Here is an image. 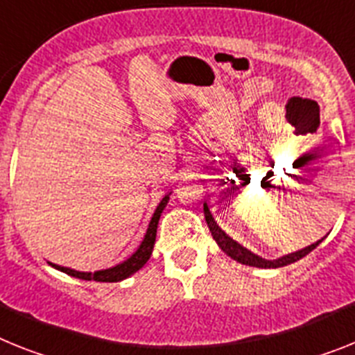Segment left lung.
I'll return each instance as SVG.
<instances>
[{
  "mask_svg": "<svg viewBox=\"0 0 355 355\" xmlns=\"http://www.w3.org/2000/svg\"><path fill=\"white\" fill-rule=\"evenodd\" d=\"M204 214H205V222H207V227H209L211 234H213L214 238V242L218 243L220 249H222L227 256H231L233 260L240 261V263L243 265H251V267H261V269H278V267H285V265L302 260L303 256H306L311 251H314L315 247L321 243V240H323V238H321L320 242L312 243V245L305 247V249H302V251H296V252H291V254L287 256H282V258H278V260H265V258L254 254V252H251L249 249H245L243 245L234 242L233 238L223 233L222 229L218 227V223L214 222L213 214H211L207 204H204Z\"/></svg>",
  "mask_w": 355,
  "mask_h": 355,
  "instance_id": "left-lung-1",
  "label": "left lung"
}]
</instances>
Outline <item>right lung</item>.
Listing matches in <instances>:
<instances>
[{
    "label": "right lung",
    "instance_id": "1",
    "mask_svg": "<svg viewBox=\"0 0 355 355\" xmlns=\"http://www.w3.org/2000/svg\"><path fill=\"white\" fill-rule=\"evenodd\" d=\"M171 195V193H169ZM169 195H166L160 200V204L157 205V209H155L153 216H151V222L148 225V231H146V236L142 240L141 247L133 252L126 261H122V263L115 265L112 269H104V270H97V272H79V270H73V269H68V267H61V265H55V263H50L52 267H55L58 270L61 272H67L73 278H79V279H88V282H108V284H113V282H121V279H126L128 276H132L133 272H137L139 269L144 267V263L150 260L151 251H153V245H155V238H157V225H159V218L160 214H162L164 207L168 205L169 200Z\"/></svg>",
    "mask_w": 355,
    "mask_h": 355
}]
</instances>
